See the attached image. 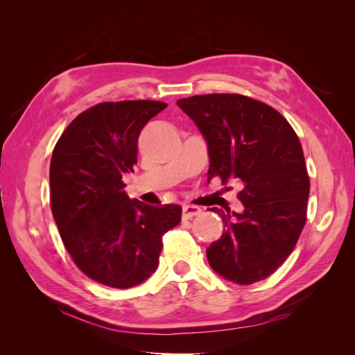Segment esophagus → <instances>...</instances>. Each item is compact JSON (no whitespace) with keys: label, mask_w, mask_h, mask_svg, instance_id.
<instances>
[{"label":"esophagus","mask_w":355,"mask_h":355,"mask_svg":"<svg viewBox=\"0 0 355 355\" xmlns=\"http://www.w3.org/2000/svg\"><path fill=\"white\" fill-rule=\"evenodd\" d=\"M182 210H184V214H182V218L184 219H192L194 216H198V214L201 213V209L197 206H192V204H184Z\"/></svg>","instance_id":"34e87169"}]
</instances>
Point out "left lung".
Returning a JSON list of instances; mask_svg holds the SVG:
<instances>
[{
  "label": "left lung",
  "mask_w": 355,
  "mask_h": 355,
  "mask_svg": "<svg viewBox=\"0 0 355 355\" xmlns=\"http://www.w3.org/2000/svg\"><path fill=\"white\" fill-rule=\"evenodd\" d=\"M176 103L206 139L209 179L241 185V213L211 209L225 231L207 247L209 263L228 282H261L293 252L306 220L309 178L299 139L280 112L247 96L202 94Z\"/></svg>",
  "instance_id": "left-lung-1"
}]
</instances>
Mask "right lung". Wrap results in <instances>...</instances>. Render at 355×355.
I'll return each mask as SVG.
<instances>
[{"label":"right lung","mask_w":355,"mask_h":355,"mask_svg":"<svg viewBox=\"0 0 355 355\" xmlns=\"http://www.w3.org/2000/svg\"><path fill=\"white\" fill-rule=\"evenodd\" d=\"M158 101L105 102L81 112L50 163V206L75 265L101 284L128 288L158 266L163 235L180 222L178 204L128 198L123 175L137 163V137L163 111Z\"/></svg>","instance_id":"1"}]
</instances>
